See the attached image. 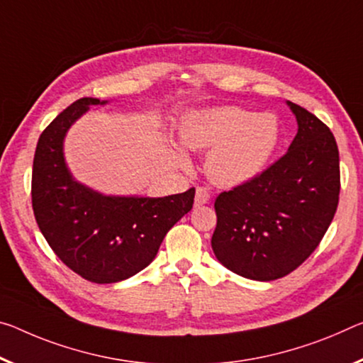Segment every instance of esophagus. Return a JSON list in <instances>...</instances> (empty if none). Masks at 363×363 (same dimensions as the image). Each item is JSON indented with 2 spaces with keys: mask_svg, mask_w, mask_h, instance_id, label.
Returning a JSON list of instances; mask_svg holds the SVG:
<instances>
[{
  "mask_svg": "<svg viewBox=\"0 0 363 363\" xmlns=\"http://www.w3.org/2000/svg\"><path fill=\"white\" fill-rule=\"evenodd\" d=\"M210 199H211L210 192L206 191V189H203V187H199L197 192H195V206H200V205L208 203Z\"/></svg>",
  "mask_w": 363,
  "mask_h": 363,
  "instance_id": "34e87169",
  "label": "esophagus"
}]
</instances>
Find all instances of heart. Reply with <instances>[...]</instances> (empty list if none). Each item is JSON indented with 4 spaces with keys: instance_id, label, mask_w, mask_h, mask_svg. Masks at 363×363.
I'll return each mask as SVG.
<instances>
[{
    "instance_id": "b5f03b06",
    "label": "heart",
    "mask_w": 363,
    "mask_h": 363,
    "mask_svg": "<svg viewBox=\"0 0 363 363\" xmlns=\"http://www.w3.org/2000/svg\"><path fill=\"white\" fill-rule=\"evenodd\" d=\"M279 121L273 113H255L239 106H220L191 113L181 124L187 147L212 150L205 161L210 179L223 187H235L257 177L279 143ZM179 163H187L176 150Z\"/></svg>"
}]
</instances>
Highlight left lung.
<instances>
[{"instance_id": "obj_1", "label": "left lung", "mask_w": 363, "mask_h": 363, "mask_svg": "<svg viewBox=\"0 0 363 363\" xmlns=\"http://www.w3.org/2000/svg\"><path fill=\"white\" fill-rule=\"evenodd\" d=\"M297 134L278 161L215 200L211 249L233 273L273 281L312 255L335 218L341 191L333 132L306 108L287 101Z\"/></svg>"}]
</instances>
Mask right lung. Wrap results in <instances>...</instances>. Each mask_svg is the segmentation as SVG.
<instances>
[{
  "label": "right lung",
  "instance_id": "1",
  "mask_svg": "<svg viewBox=\"0 0 363 363\" xmlns=\"http://www.w3.org/2000/svg\"><path fill=\"white\" fill-rule=\"evenodd\" d=\"M80 99L40 135L32 171V206L40 231L57 258L84 279L118 283L148 267L166 233L191 211L195 189L150 197H108L72 179L62 140L91 105Z\"/></svg>",
  "mask_w": 363,
  "mask_h": 363
}]
</instances>
